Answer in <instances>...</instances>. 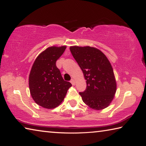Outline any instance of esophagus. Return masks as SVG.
Here are the masks:
<instances>
[{
	"mask_svg": "<svg viewBox=\"0 0 146 146\" xmlns=\"http://www.w3.org/2000/svg\"><path fill=\"white\" fill-rule=\"evenodd\" d=\"M70 82H71V84H72V85H73V86H74V85L75 84V80H73V79H71Z\"/></svg>",
	"mask_w": 146,
	"mask_h": 146,
	"instance_id": "esophagus-1",
	"label": "esophagus"
}]
</instances>
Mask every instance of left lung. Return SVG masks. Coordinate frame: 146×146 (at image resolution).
Returning a JSON list of instances; mask_svg holds the SVG:
<instances>
[{
  "instance_id": "1",
  "label": "left lung",
  "mask_w": 146,
  "mask_h": 146,
  "mask_svg": "<svg viewBox=\"0 0 146 146\" xmlns=\"http://www.w3.org/2000/svg\"><path fill=\"white\" fill-rule=\"evenodd\" d=\"M70 49L86 80V90L79 93L83 102L95 110L108 107L117 91L110 62L102 51L93 47L74 46Z\"/></svg>"
}]
</instances>
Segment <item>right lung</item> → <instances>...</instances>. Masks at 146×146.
Listing matches in <instances>:
<instances>
[{
	"instance_id": "obj_1",
	"label": "right lung",
	"mask_w": 146,
	"mask_h": 146,
	"mask_svg": "<svg viewBox=\"0 0 146 146\" xmlns=\"http://www.w3.org/2000/svg\"><path fill=\"white\" fill-rule=\"evenodd\" d=\"M66 48V46L49 47L39 54L32 66L29 76L30 94L35 103L44 108L60 105L72 86L64 80L56 66Z\"/></svg>"
}]
</instances>
